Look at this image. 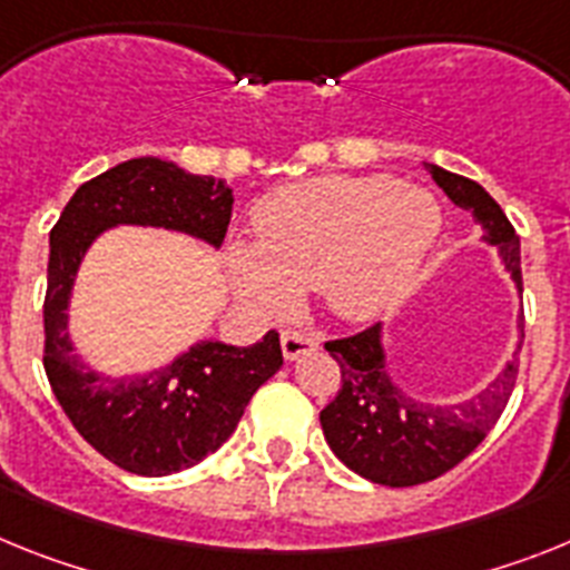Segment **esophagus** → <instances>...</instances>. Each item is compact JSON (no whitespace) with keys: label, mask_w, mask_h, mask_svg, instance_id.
<instances>
[{"label":"esophagus","mask_w":570,"mask_h":570,"mask_svg":"<svg viewBox=\"0 0 570 570\" xmlns=\"http://www.w3.org/2000/svg\"><path fill=\"white\" fill-rule=\"evenodd\" d=\"M318 346H321V341L309 333H295V330H286V333L281 335V350H284L286 361H298L301 355L313 353V350H318Z\"/></svg>","instance_id":"obj_1"}]
</instances>
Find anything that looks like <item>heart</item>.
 I'll use <instances>...</instances> for the list:
<instances>
[{
  "label": "heart",
  "instance_id": "1",
  "mask_svg": "<svg viewBox=\"0 0 570 570\" xmlns=\"http://www.w3.org/2000/svg\"><path fill=\"white\" fill-rule=\"evenodd\" d=\"M255 244L229 249L237 292L286 313L318 289L344 321H373L402 298L442 237V206L387 175H330L272 191L252 212Z\"/></svg>",
  "mask_w": 570,
  "mask_h": 570
}]
</instances>
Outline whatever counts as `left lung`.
I'll list each match as a JSON object with an SVG mask.
<instances>
[{
  "label": "left lung",
  "instance_id": "8db88e82",
  "mask_svg": "<svg viewBox=\"0 0 570 570\" xmlns=\"http://www.w3.org/2000/svg\"><path fill=\"white\" fill-rule=\"evenodd\" d=\"M435 186L470 212L482 226V240L493 246L502 269L511 275L522 306V266L519 237L504 212L476 180L453 175L448 168L424 163ZM522 313L517 315V350L504 361L488 387L462 402H433L407 393L390 370L384 324H375L353 338L330 341L326 353L338 361L341 390L321 410V428L335 456L358 476L390 488H413L442 476L491 433L517 381V355L524 338Z\"/></svg>",
  "mask_w": 570,
  "mask_h": 570
}]
</instances>
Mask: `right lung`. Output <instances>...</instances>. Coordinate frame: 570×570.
Returning a JSON list of instances; mask_svg holds the SVG:
<instances>
[{"label":"right lung","mask_w":570,"mask_h":570,"mask_svg":"<svg viewBox=\"0 0 570 570\" xmlns=\"http://www.w3.org/2000/svg\"><path fill=\"white\" fill-rule=\"evenodd\" d=\"M232 217L226 180L189 175L163 157H135L82 183L51 229L46 373L79 435L137 476L195 468L235 433L255 390L284 364L275 330L252 346L200 338L163 367L94 370L71 338V298L94 240L117 226L189 235L220 249Z\"/></svg>","instance_id":"add662e5"}]
</instances>
